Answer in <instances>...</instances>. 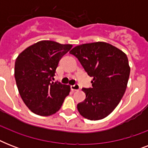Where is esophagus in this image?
I'll use <instances>...</instances> for the list:
<instances>
[{
	"mask_svg": "<svg viewBox=\"0 0 148 148\" xmlns=\"http://www.w3.org/2000/svg\"><path fill=\"white\" fill-rule=\"evenodd\" d=\"M71 89L73 91H77V90H80L81 88H80V86H79L77 84H74V85L71 86Z\"/></svg>",
	"mask_w": 148,
	"mask_h": 148,
	"instance_id": "obj_1",
	"label": "esophagus"
}]
</instances>
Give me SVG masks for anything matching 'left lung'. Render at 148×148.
Listing matches in <instances>:
<instances>
[{
	"mask_svg": "<svg viewBox=\"0 0 148 148\" xmlns=\"http://www.w3.org/2000/svg\"><path fill=\"white\" fill-rule=\"evenodd\" d=\"M70 53L93 77L92 88L82 89L86 98L77 104L80 114L90 121L103 119L116 108L126 90L131 71L127 57L102 41L80 45Z\"/></svg>",
	"mask_w": 148,
	"mask_h": 148,
	"instance_id": "1",
	"label": "left lung"
}]
</instances>
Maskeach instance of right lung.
Wrapping results in <instances>:
<instances>
[{
	"mask_svg": "<svg viewBox=\"0 0 148 148\" xmlns=\"http://www.w3.org/2000/svg\"><path fill=\"white\" fill-rule=\"evenodd\" d=\"M71 47V45L40 40L27 47L16 58L17 89L24 103L36 114H55L69 95L71 86L52 80L59 60Z\"/></svg>",
	"mask_w": 148,
	"mask_h": 148,
	"instance_id": "right-lung-1",
	"label": "right lung"
}]
</instances>
